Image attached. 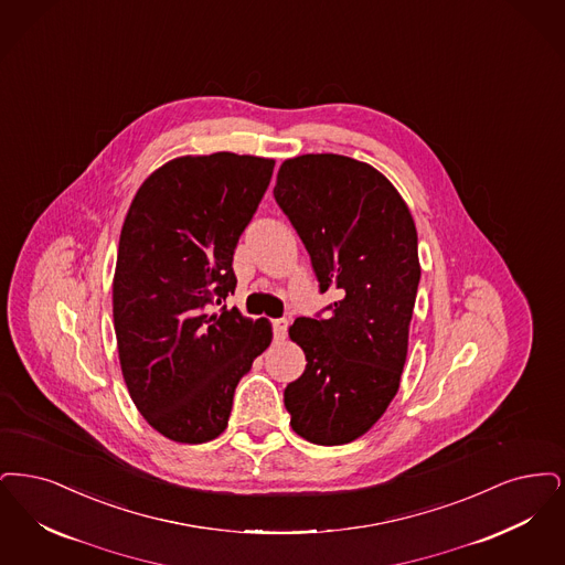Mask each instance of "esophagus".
Returning a JSON list of instances; mask_svg holds the SVG:
<instances>
[{"label":"esophagus","mask_w":565,"mask_h":565,"mask_svg":"<svg viewBox=\"0 0 565 565\" xmlns=\"http://www.w3.org/2000/svg\"><path fill=\"white\" fill-rule=\"evenodd\" d=\"M271 327H274V338H276V340H285V338H287V327H289V320H271Z\"/></svg>","instance_id":"esophagus-1"}]
</instances>
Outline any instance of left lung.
<instances>
[{"instance_id":"obj_1","label":"left lung","mask_w":565,"mask_h":565,"mask_svg":"<svg viewBox=\"0 0 565 565\" xmlns=\"http://www.w3.org/2000/svg\"><path fill=\"white\" fill-rule=\"evenodd\" d=\"M274 198L320 291L340 294L329 319L289 327L308 363L285 388V407L306 441L344 445L384 416L401 384L419 282L416 223L382 172L340 153L285 160Z\"/></svg>"}]
</instances>
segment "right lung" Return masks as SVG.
<instances>
[{"label": "right lung", "instance_id": "add662e5", "mask_svg": "<svg viewBox=\"0 0 565 565\" xmlns=\"http://www.w3.org/2000/svg\"><path fill=\"white\" fill-rule=\"evenodd\" d=\"M271 171L259 156H179L149 174L126 213L114 274L118 356L139 414L171 441L217 439L241 377L270 345V320L211 308L236 289L234 248Z\"/></svg>", "mask_w": 565, "mask_h": 565}]
</instances>
